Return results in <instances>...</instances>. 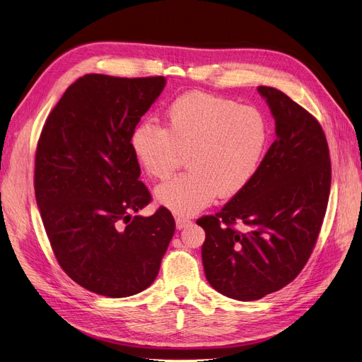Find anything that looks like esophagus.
<instances>
[{"label": "esophagus", "instance_id": "34e87169", "mask_svg": "<svg viewBox=\"0 0 362 362\" xmlns=\"http://www.w3.org/2000/svg\"><path fill=\"white\" fill-rule=\"evenodd\" d=\"M187 224H191V218H187V217H182V216H179L177 218H176V227L179 230H182L183 227H186Z\"/></svg>", "mask_w": 362, "mask_h": 362}]
</instances>
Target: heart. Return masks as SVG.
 Listing matches in <instances>:
<instances>
[{
	"label": "heart",
	"mask_w": 362,
	"mask_h": 362,
	"mask_svg": "<svg viewBox=\"0 0 362 362\" xmlns=\"http://www.w3.org/2000/svg\"><path fill=\"white\" fill-rule=\"evenodd\" d=\"M164 126L144 120L130 146L156 179L168 177L187 152L189 170L156 189L157 201L182 216L201 211L218 194L242 192L258 173L270 141V122L259 108L205 92L177 97L164 112Z\"/></svg>",
	"instance_id": "b5f03b06"
}]
</instances>
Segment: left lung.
Listing matches in <instances>:
<instances>
[{"instance_id":"left-lung-1","label":"left lung","mask_w":362,"mask_h":362,"mask_svg":"<svg viewBox=\"0 0 362 362\" xmlns=\"http://www.w3.org/2000/svg\"><path fill=\"white\" fill-rule=\"evenodd\" d=\"M258 92L270 107L277 138L252 182L216 216L197 221L205 230V277L236 300L261 299L300 273L332 183L329 145L317 119L276 88L258 86Z\"/></svg>"}]
</instances>
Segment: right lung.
<instances>
[{
	"instance_id": "obj_1",
	"label": "right lung",
	"mask_w": 362,
	"mask_h": 362,
	"mask_svg": "<svg viewBox=\"0 0 362 362\" xmlns=\"http://www.w3.org/2000/svg\"><path fill=\"white\" fill-rule=\"evenodd\" d=\"M165 79L85 74L67 88L37 141L35 197L54 255L82 288L136 295L156 280L176 223L151 201L130 146Z\"/></svg>"
}]
</instances>
